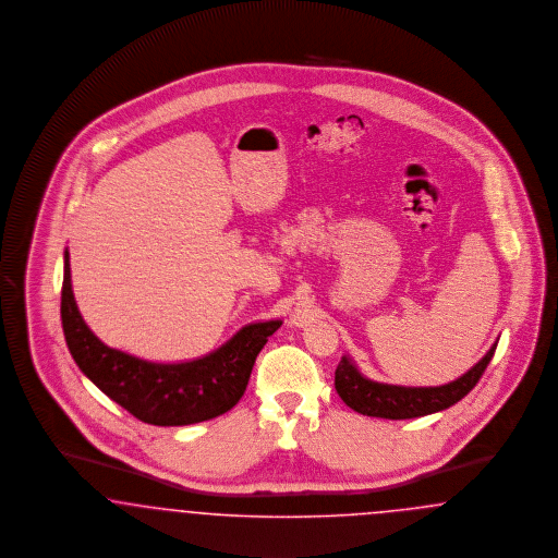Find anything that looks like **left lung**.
I'll return each mask as SVG.
<instances>
[{
  "label": "left lung",
  "mask_w": 558,
  "mask_h": 558,
  "mask_svg": "<svg viewBox=\"0 0 558 558\" xmlns=\"http://www.w3.org/2000/svg\"><path fill=\"white\" fill-rule=\"evenodd\" d=\"M494 343L489 352L469 373H464L457 381L439 386V388H400L384 386L364 379L345 356L336 368V389L341 400L352 409L366 416L379 418H414L432 412L444 411L462 400L482 379L487 364L496 352Z\"/></svg>",
  "instance_id": "obj_1"
}]
</instances>
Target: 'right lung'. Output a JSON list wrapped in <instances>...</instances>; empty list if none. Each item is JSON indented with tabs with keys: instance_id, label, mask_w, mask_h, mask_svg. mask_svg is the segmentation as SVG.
Instances as JSON below:
<instances>
[{
	"instance_id": "obj_1",
	"label": "right lung",
	"mask_w": 558,
	"mask_h": 558,
	"mask_svg": "<svg viewBox=\"0 0 558 558\" xmlns=\"http://www.w3.org/2000/svg\"><path fill=\"white\" fill-rule=\"evenodd\" d=\"M62 281V329L78 368L124 411L149 425H192L231 411L247 388L252 366L281 320L247 325L217 352L181 364H154L104 345L76 308L69 252Z\"/></svg>"
}]
</instances>
